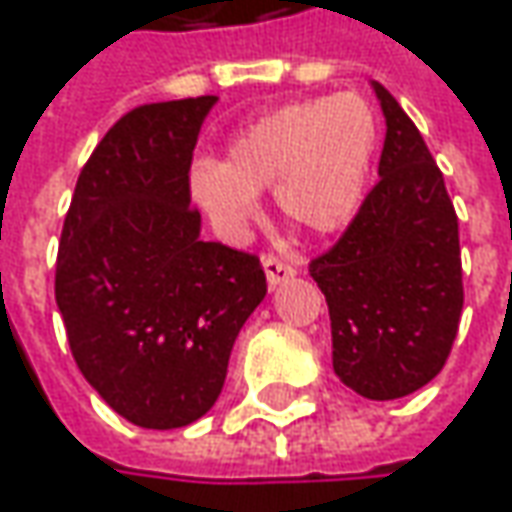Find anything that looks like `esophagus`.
Returning a JSON list of instances; mask_svg holds the SVG:
<instances>
[{
  "label": "esophagus",
  "mask_w": 512,
  "mask_h": 512,
  "mask_svg": "<svg viewBox=\"0 0 512 512\" xmlns=\"http://www.w3.org/2000/svg\"><path fill=\"white\" fill-rule=\"evenodd\" d=\"M263 269H266V280H269V286H278V283H283V280H289L292 275H295V266L278 255L263 257Z\"/></svg>",
  "instance_id": "1"
}]
</instances>
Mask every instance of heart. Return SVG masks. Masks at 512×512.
I'll return each instance as SVG.
<instances>
[{
	"label": "heart",
	"mask_w": 512,
	"mask_h": 512,
	"mask_svg": "<svg viewBox=\"0 0 512 512\" xmlns=\"http://www.w3.org/2000/svg\"><path fill=\"white\" fill-rule=\"evenodd\" d=\"M378 148V123L358 94L278 105L246 123L226 163L191 168V194L214 232L237 240L257 220L255 191L275 189L280 214L306 232L329 234L358 212Z\"/></svg>",
	"instance_id": "obj_1"
}]
</instances>
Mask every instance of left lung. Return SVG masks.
Wrapping results in <instances>:
<instances>
[{
	"label": "left lung",
	"instance_id": "left-lung-1",
	"mask_svg": "<svg viewBox=\"0 0 512 512\" xmlns=\"http://www.w3.org/2000/svg\"><path fill=\"white\" fill-rule=\"evenodd\" d=\"M378 183L338 243L312 260L332 321V367L372 401L404 398L444 369L464 309L458 214L404 108L384 85Z\"/></svg>",
	"mask_w": 512,
	"mask_h": 512
}]
</instances>
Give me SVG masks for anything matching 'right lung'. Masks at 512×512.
<instances>
[{
    "label": "right lung",
    "instance_id": "right-lung-1",
    "mask_svg": "<svg viewBox=\"0 0 512 512\" xmlns=\"http://www.w3.org/2000/svg\"><path fill=\"white\" fill-rule=\"evenodd\" d=\"M217 97L148 102L108 128L62 223L56 306L102 401L145 430L212 410L266 295L260 257L200 240L191 160Z\"/></svg>",
    "mask_w": 512,
    "mask_h": 512
}]
</instances>
